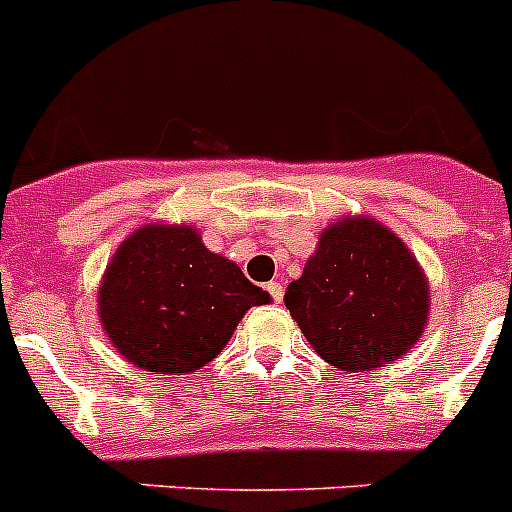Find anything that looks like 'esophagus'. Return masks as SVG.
Returning <instances> with one entry per match:
<instances>
[{"label": "esophagus", "instance_id": "obj_1", "mask_svg": "<svg viewBox=\"0 0 512 512\" xmlns=\"http://www.w3.org/2000/svg\"><path fill=\"white\" fill-rule=\"evenodd\" d=\"M266 292H269L271 300H274V302H282L284 287L279 282H269V284H266Z\"/></svg>", "mask_w": 512, "mask_h": 512}]
</instances>
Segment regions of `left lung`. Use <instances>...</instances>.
<instances>
[{
  "mask_svg": "<svg viewBox=\"0 0 512 512\" xmlns=\"http://www.w3.org/2000/svg\"><path fill=\"white\" fill-rule=\"evenodd\" d=\"M284 305L328 364L372 372L423 336L428 279L390 228L374 217H343L323 230Z\"/></svg>",
  "mask_w": 512,
  "mask_h": 512,
  "instance_id": "8db88e82",
  "label": "left lung"
}]
</instances>
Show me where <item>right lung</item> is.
Listing matches in <instances>:
<instances>
[{
  "mask_svg": "<svg viewBox=\"0 0 512 512\" xmlns=\"http://www.w3.org/2000/svg\"><path fill=\"white\" fill-rule=\"evenodd\" d=\"M271 297L192 225L151 223L120 243L99 284V320L130 364L189 374L210 364L238 320Z\"/></svg>",
  "mask_w": 512,
  "mask_h": 512,
  "instance_id": "obj_1",
  "label": "right lung"
}]
</instances>
